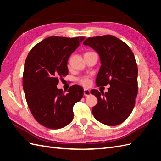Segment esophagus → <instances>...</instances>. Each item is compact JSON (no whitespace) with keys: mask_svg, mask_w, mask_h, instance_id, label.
<instances>
[{"mask_svg":"<svg viewBox=\"0 0 161 161\" xmlns=\"http://www.w3.org/2000/svg\"><path fill=\"white\" fill-rule=\"evenodd\" d=\"M84 94L85 97H88L90 95V91L88 89H84Z\"/></svg>","mask_w":161,"mask_h":161,"instance_id":"esophagus-1","label":"esophagus"}]
</instances>
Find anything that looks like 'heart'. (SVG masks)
<instances>
[{"instance_id":"1","label":"heart","mask_w":161,"mask_h":161,"mask_svg":"<svg viewBox=\"0 0 161 161\" xmlns=\"http://www.w3.org/2000/svg\"><path fill=\"white\" fill-rule=\"evenodd\" d=\"M78 81L80 82V84H81L82 86H86V87H87V86H90V83H91L90 78L88 77H87V76H84V77H80V79L78 80Z\"/></svg>"}]
</instances>
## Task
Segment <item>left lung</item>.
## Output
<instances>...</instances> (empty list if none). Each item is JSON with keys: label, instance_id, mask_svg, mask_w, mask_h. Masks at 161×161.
Masks as SVG:
<instances>
[{"label": "left lung", "instance_id": "1", "mask_svg": "<svg viewBox=\"0 0 161 161\" xmlns=\"http://www.w3.org/2000/svg\"><path fill=\"white\" fill-rule=\"evenodd\" d=\"M83 44L92 48L100 57L97 86L110 85L105 93L97 90L90 91L98 99L92 108L93 116L105 125H120L130 116L137 95L138 69L133 53L129 45L112 35L89 37Z\"/></svg>", "mask_w": 161, "mask_h": 161}]
</instances>
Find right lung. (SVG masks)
Instances as JSON below:
<instances>
[{
    "mask_svg": "<svg viewBox=\"0 0 161 161\" xmlns=\"http://www.w3.org/2000/svg\"><path fill=\"white\" fill-rule=\"evenodd\" d=\"M85 39L49 36L36 44L24 63L23 89L35 120L48 129H58L73 119V108L84 95L79 85L64 94L57 88L58 79L68 75L67 62Z\"/></svg>",
    "mask_w": 161,
    "mask_h": 161,
    "instance_id": "obj_1",
    "label": "right lung"
}]
</instances>
